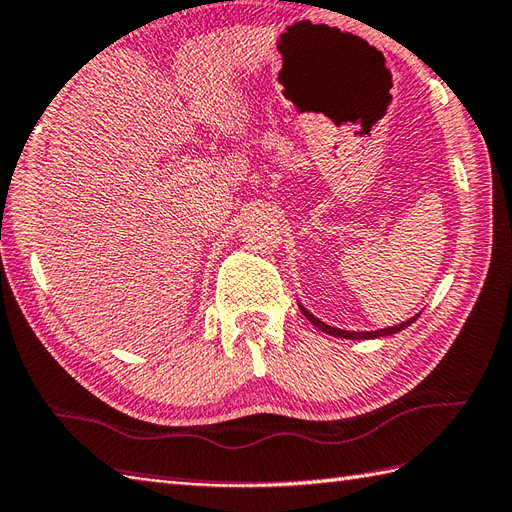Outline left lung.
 Masks as SVG:
<instances>
[{
	"instance_id": "1",
	"label": "left lung",
	"mask_w": 512,
	"mask_h": 512,
	"mask_svg": "<svg viewBox=\"0 0 512 512\" xmlns=\"http://www.w3.org/2000/svg\"><path fill=\"white\" fill-rule=\"evenodd\" d=\"M299 307H301V312L305 314V318L310 320V323H312L314 327H318L320 331H325V334H329V336L349 338V340H371V338H384V336H390V334H397V331L410 327V325L414 323V320L419 318V314H417V316H412V318H408V320H403V323H399V325H395V327H386V329H377V331H347V329L331 327V325L323 323V320H320V318H316L314 314L307 312L303 305H299Z\"/></svg>"
}]
</instances>
